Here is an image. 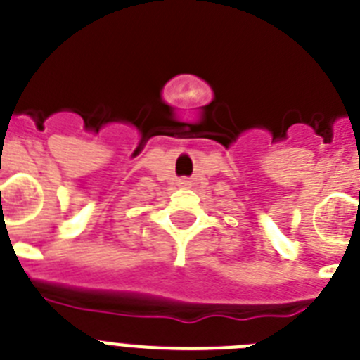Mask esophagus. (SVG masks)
Instances as JSON below:
<instances>
[{"instance_id": "obj_1", "label": "esophagus", "mask_w": 360, "mask_h": 360, "mask_svg": "<svg viewBox=\"0 0 360 360\" xmlns=\"http://www.w3.org/2000/svg\"><path fill=\"white\" fill-rule=\"evenodd\" d=\"M178 187H189L191 186V180L189 178H178Z\"/></svg>"}]
</instances>
